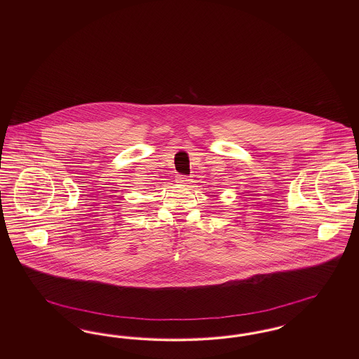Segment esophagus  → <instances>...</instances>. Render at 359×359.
I'll list each match as a JSON object with an SVG mask.
<instances>
[{
	"label": "esophagus",
	"mask_w": 359,
	"mask_h": 359,
	"mask_svg": "<svg viewBox=\"0 0 359 359\" xmlns=\"http://www.w3.org/2000/svg\"><path fill=\"white\" fill-rule=\"evenodd\" d=\"M176 182L182 183V184H186V183L189 182V179H188L186 175H176Z\"/></svg>",
	"instance_id": "34e87169"
}]
</instances>
